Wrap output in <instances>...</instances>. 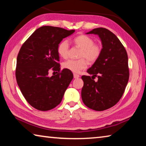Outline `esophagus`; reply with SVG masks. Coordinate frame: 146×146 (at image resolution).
Returning a JSON list of instances; mask_svg holds the SVG:
<instances>
[{
    "mask_svg": "<svg viewBox=\"0 0 146 146\" xmlns=\"http://www.w3.org/2000/svg\"><path fill=\"white\" fill-rule=\"evenodd\" d=\"M73 76H74V78H78L80 77V76L77 75V74H75V73L73 74Z\"/></svg>",
    "mask_w": 146,
    "mask_h": 146,
    "instance_id": "obj_1",
    "label": "esophagus"
}]
</instances>
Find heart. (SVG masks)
<instances>
[{
	"label": "heart",
	"mask_w": 146,
	"mask_h": 146,
	"mask_svg": "<svg viewBox=\"0 0 146 146\" xmlns=\"http://www.w3.org/2000/svg\"><path fill=\"white\" fill-rule=\"evenodd\" d=\"M74 42L81 49L80 60H68L63 64L65 69L72 71L73 73H79L87 68V61L89 62H94L97 60L100 55L102 48L99 44L94 43V40L90 36L82 35L74 38ZM70 42L68 40L60 42L57 47V52L61 57L66 58L68 57Z\"/></svg>",
	"instance_id": "heart-1"
}]
</instances>
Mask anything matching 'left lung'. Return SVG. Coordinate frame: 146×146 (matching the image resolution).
<instances>
[{"label":"left lung","mask_w":146,"mask_h":146,"mask_svg":"<svg viewBox=\"0 0 146 146\" xmlns=\"http://www.w3.org/2000/svg\"><path fill=\"white\" fill-rule=\"evenodd\" d=\"M86 34L97 35L102 49L87 70L92 76H82L81 96L87 107L101 111L115 106L123 95L129 76L127 54L117 36L107 29L95 28ZM96 76L97 81L94 80Z\"/></svg>","instance_id":"1"}]
</instances>
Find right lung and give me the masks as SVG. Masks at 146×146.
<instances>
[{"label":"right lung","instance_id":"obj_1","mask_svg":"<svg viewBox=\"0 0 146 146\" xmlns=\"http://www.w3.org/2000/svg\"><path fill=\"white\" fill-rule=\"evenodd\" d=\"M75 30L42 26L35 31L22 46L17 58L16 79L21 93L32 107L48 111L57 106L73 78L64 69L49 76V71H60L57 47Z\"/></svg>","mask_w":146,"mask_h":146}]
</instances>
